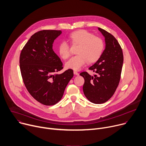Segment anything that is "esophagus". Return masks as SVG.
<instances>
[{
	"label": "esophagus",
	"instance_id": "1",
	"mask_svg": "<svg viewBox=\"0 0 146 146\" xmlns=\"http://www.w3.org/2000/svg\"><path fill=\"white\" fill-rule=\"evenodd\" d=\"M73 73H74V74L76 75V76H78V74H79L77 72H76V71H74Z\"/></svg>",
	"mask_w": 146,
	"mask_h": 146
}]
</instances>
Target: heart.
Returning <instances> with one entry per match:
<instances>
[{"label": "heart", "mask_w": 146, "mask_h": 146, "mask_svg": "<svg viewBox=\"0 0 146 146\" xmlns=\"http://www.w3.org/2000/svg\"><path fill=\"white\" fill-rule=\"evenodd\" d=\"M69 39L72 45H79L76 50L77 55L72 57L66 63V67L78 70L87 62L93 63L96 62L101 56L104 48L102 39L95 36L90 32L80 30L72 33ZM58 52L63 59H67L70 56V46L64 41L58 46Z\"/></svg>", "instance_id": "1"}]
</instances>
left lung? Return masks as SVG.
Masks as SVG:
<instances>
[{
    "label": "left lung",
    "instance_id": "8db88e82",
    "mask_svg": "<svg viewBox=\"0 0 146 146\" xmlns=\"http://www.w3.org/2000/svg\"><path fill=\"white\" fill-rule=\"evenodd\" d=\"M98 30L105 37V49L98 60L89 68L96 74L87 72L80 75L84 78L83 87L86 97L94 104L107 102L114 94L120 82L123 62L122 48L117 39L101 28Z\"/></svg>",
    "mask_w": 146,
    "mask_h": 146
}]
</instances>
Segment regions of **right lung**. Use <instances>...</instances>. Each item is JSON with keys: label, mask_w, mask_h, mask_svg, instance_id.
<instances>
[{"label": "right lung", "mask_w": 146, "mask_h": 146, "mask_svg": "<svg viewBox=\"0 0 146 146\" xmlns=\"http://www.w3.org/2000/svg\"><path fill=\"white\" fill-rule=\"evenodd\" d=\"M61 33L60 30H42L35 33L20 56V68L26 88L35 100L45 105L58 103L73 77L72 69L56 74L63 68L52 46Z\"/></svg>", "instance_id": "1"}]
</instances>
